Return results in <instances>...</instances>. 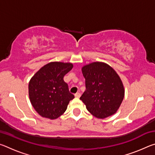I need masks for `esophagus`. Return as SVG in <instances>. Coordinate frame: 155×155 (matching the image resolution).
I'll list each match as a JSON object with an SVG mask.
<instances>
[{
    "mask_svg": "<svg viewBox=\"0 0 155 155\" xmlns=\"http://www.w3.org/2000/svg\"><path fill=\"white\" fill-rule=\"evenodd\" d=\"M74 96H75L76 98H80L81 94H80L79 92H77V93H76V94H74Z\"/></svg>",
    "mask_w": 155,
    "mask_h": 155,
    "instance_id": "obj_1",
    "label": "esophagus"
}]
</instances>
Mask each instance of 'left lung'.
<instances>
[{"mask_svg": "<svg viewBox=\"0 0 155 155\" xmlns=\"http://www.w3.org/2000/svg\"><path fill=\"white\" fill-rule=\"evenodd\" d=\"M86 90L80 99L87 111L103 119L116 113L124 97V88L117 72L103 62H93L82 68Z\"/></svg>", "mask_w": 155, "mask_h": 155, "instance_id": "left-lung-1", "label": "left lung"}]
</instances>
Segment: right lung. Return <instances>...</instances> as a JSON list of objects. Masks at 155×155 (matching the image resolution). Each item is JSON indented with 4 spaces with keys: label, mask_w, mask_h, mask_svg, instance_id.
I'll return each instance as SVG.
<instances>
[{
    "label": "right lung",
    "mask_w": 155,
    "mask_h": 155,
    "mask_svg": "<svg viewBox=\"0 0 155 155\" xmlns=\"http://www.w3.org/2000/svg\"><path fill=\"white\" fill-rule=\"evenodd\" d=\"M72 68L71 63L51 62L31 78L28 96L33 108L41 116L54 120L66 111L74 96L70 93L64 77Z\"/></svg>",
    "instance_id": "1"
}]
</instances>
